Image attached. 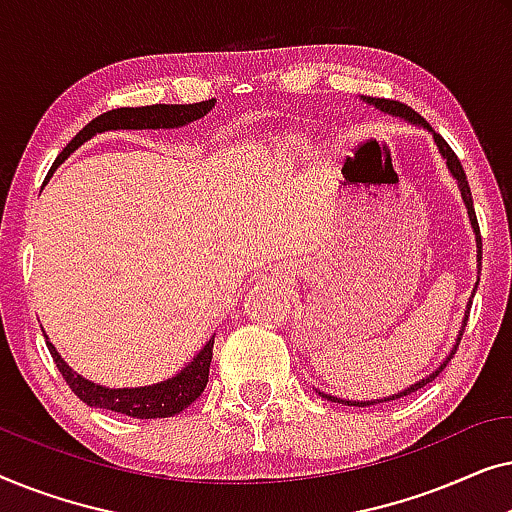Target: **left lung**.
Returning a JSON list of instances; mask_svg holds the SVG:
<instances>
[{
  "instance_id": "1",
  "label": "left lung",
  "mask_w": 512,
  "mask_h": 512,
  "mask_svg": "<svg viewBox=\"0 0 512 512\" xmlns=\"http://www.w3.org/2000/svg\"><path fill=\"white\" fill-rule=\"evenodd\" d=\"M363 102H366V104H373L375 109L384 111V114L398 116V118H403V121H408V123H412V125H419V128H426V130H429L431 135H433V139H436V146H438L440 156L445 158V163H447V170H450L452 177L457 179V186H459V191H461V198H464V205H466V209H468V219H471V226H473V233H475V242H478V270H480V265H482V237H480V226H478V219H475L473 198H471V186H468L466 172H464V167H461V163H459L457 153H454V151L450 149V144H447L445 139L440 137L436 130H431V125L426 123L424 118L419 116L415 109H410L408 104H403V102H396V100H382V97H363ZM475 291H478V282H475L473 296H475ZM468 314H471V300H468V307H466V314H464V324H461V331H459V338H457V342H454V347L450 349V356H447V359H445L443 363H440V366H438L436 370H433L431 375H426L424 380L415 382V384H412V387L403 389V391H398V394H391V396H387V398H375V401H361V403H359V401H342V398H335V396H331V394H324V391H319V396H321V398H328V401H333V403L359 405V408H363V405H375V403H389V401H398V398L408 396V394H412V391H419V389H422V387H426V384H429V382L436 380V377H438L440 373H443V368L447 366V363L452 361V356H454V352H457V347H459V342H461V335H464V328H466Z\"/></svg>"
}]
</instances>
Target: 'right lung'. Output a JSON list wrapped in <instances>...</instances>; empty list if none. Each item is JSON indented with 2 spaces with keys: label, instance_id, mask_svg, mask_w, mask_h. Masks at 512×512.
Segmentation results:
<instances>
[{
  "label": "right lung",
  "instance_id": "right-lung-1",
  "mask_svg": "<svg viewBox=\"0 0 512 512\" xmlns=\"http://www.w3.org/2000/svg\"><path fill=\"white\" fill-rule=\"evenodd\" d=\"M216 100H205L195 104H151V107H121L111 109L107 114H100L93 118L72 142H69L62 153L55 160V165L48 172L51 177L55 167L65 160L69 153H74L83 142L95 137L97 132L109 130H160V128H181L198 118L207 116V111L214 107ZM48 352H51L55 366L65 377L69 389L81 398L90 408H102L111 412H121V415L137 417V419H158V417H172L186 410L195 398H198L207 387L209 380V363H212V349L214 338L193 356V361L186 368H181L177 375L170 380H163L158 384H149V387H135V389H109L102 384H95L74 373L72 368L62 361L58 349L48 340L44 333Z\"/></svg>",
  "mask_w": 512,
  "mask_h": 512
}]
</instances>
